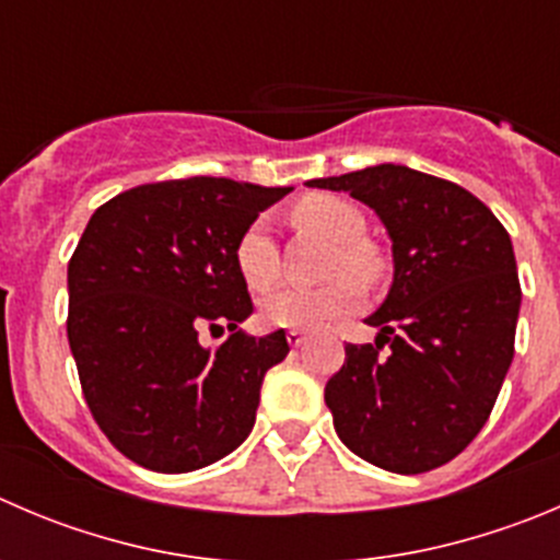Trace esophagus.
Wrapping results in <instances>:
<instances>
[{
    "label": "esophagus",
    "mask_w": 560,
    "mask_h": 560,
    "mask_svg": "<svg viewBox=\"0 0 560 560\" xmlns=\"http://www.w3.org/2000/svg\"><path fill=\"white\" fill-rule=\"evenodd\" d=\"M285 340H289V343L294 346V349H300V346L305 343V340H307V335H305V332H300V329H291V332L285 335Z\"/></svg>",
    "instance_id": "obj_1"
}]
</instances>
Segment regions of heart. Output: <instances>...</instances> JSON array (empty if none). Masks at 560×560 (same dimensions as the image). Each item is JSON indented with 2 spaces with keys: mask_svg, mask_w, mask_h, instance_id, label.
I'll return each mask as SVG.
<instances>
[{
  "mask_svg": "<svg viewBox=\"0 0 560 560\" xmlns=\"http://www.w3.org/2000/svg\"><path fill=\"white\" fill-rule=\"evenodd\" d=\"M294 220L338 242L332 275L354 270L360 277H374L380 269L374 249L363 242L365 217L354 203L335 195H307L294 206ZM233 260L247 289L266 291L280 277L277 244L269 233V222L255 220L233 249ZM363 302V283L354 276L335 277L322 289H280L260 302V318L277 329H318L338 322Z\"/></svg>",
  "mask_w": 560,
  "mask_h": 560,
  "instance_id": "1",
  "label": "heart"
}]
</instances>
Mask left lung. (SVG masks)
<instances>
[{"label":"left lung","mask_w":560,"mask_h":560,"mask_svg":"<svg viewBox=\"0 0 560 560\" xmlns=\"http://www.w3.org/2000/svg\"><path fill=\"white\" fill-rule=\"evenodd\" d=\"M307 186L349 191L393 242V285L365 318L376 346H346L324 387L335 431L382 470H434L472 443L509 374L523 302L509 233L459 184L404 164Z\"/></svg>","instance_id":"1"}]
</instances>
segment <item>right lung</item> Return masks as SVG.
I'll list each match as a JSON object with an SVG mask.
<instances>
[{
	"label": "right lung",
	"mask_w": 560,
	"mask_h": 560,
	"mask_svg": "<svg viewBox=\"0 0 560 560\" xmlns=\"http://www.w3.org/2000/svg\"><path fill=\"white\" fill-rule=\"evenodd\" d=\"M289 191L197 175L120 191L90 217L68 264V343L95 423L137 465L200 470L253 431L289 340L238 329L253 300L233 249ZM203 326L232 335L211 350Z\"/></svg>",
	"instance_id": "add662e5"
}]
</instances>
